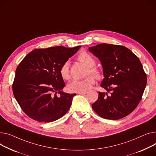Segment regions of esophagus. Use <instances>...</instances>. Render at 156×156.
<instances>
[{
	"mask_svg": "<svg viewBox=\"0 0 156 156\" xmlns=\"http://www.w3.org/2000/svg\"><path fill=\"white\" fill-rule=\"evenodd\" d=\"M87 93V91H81V92H78V94L79 95H85Z\"/></svg>",
	"mask_w": 156,
	"mask_h": 156,
	"instance_id": "obj_1",
	"label": "esophagus"
}]
</instances>
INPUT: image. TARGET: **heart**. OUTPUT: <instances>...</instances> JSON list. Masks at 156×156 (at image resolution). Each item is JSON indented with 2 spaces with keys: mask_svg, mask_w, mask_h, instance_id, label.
<instances>
[{
  "mask_svg": "<svg viewBox=\"0 0 156 156\" xmlns=\"http://www.w3.org/2000/svg\"><path fill=\"white\" fill-rule=\"evenodd\" d=\"M78 60L81 63L88 68L87 71V75L89 74L94 76L96 78L99 79L101 77L100 71L96 67L95 60L90 54L87 52L83 51L78 56ZM59 73L61 78L65 80H69L70 78L69 72V63L66 61L60 68ZM93 76H88L85 79L82 80H73L68 85L67 88L69 92H81L86 91L90 89L95 84V79Z\"/></svg>",
  "mask_w": 156,
  "mask_h": 156,
  "instance_id": "heart-1",
  "label": "heart"
}]
</instances>
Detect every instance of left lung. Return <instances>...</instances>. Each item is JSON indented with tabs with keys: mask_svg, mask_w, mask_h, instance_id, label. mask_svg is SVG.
Instances as JSON below:
<instances>
[{
	"mask_svg": "<svg viewBox=\"0 0 156 156\" xmlns=\"http://www.w3.org/2000/svg\"><path fill=\"white\" fill-rule=\"evenodd\" d=\"M88 50L101 62L104 78L100 86L107 90L98 93V100L91 105L93 109L103 119L126 117L137 107L147 83L139 58L119 45L103 43Z\"/></svg>",
	"mask_w": 156,
	"mask_h": 156,
	"instance_id": "obj_1",
	"label": "left lung"
}]
</instances>
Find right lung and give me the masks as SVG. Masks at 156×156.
Listing matches in <instances>:
<instances>
[{
	"instance_id": "1",
	"label": "right lung",
	"mask_w": 156,
	"mask_h": 156,
	"mask_svg": "<svg viewBox=\"0 0 156 156\" xmlns=\"http://www.w3.org/2000/svg\"><path fill=\"white\" fill-rule=\"evenodd\" d=\"M81 46L36 49L18 65L12 90L20 108L27 116L40 122H51L69 109L76 93H65L59 70Z\"/></svg>"
}]
</instances>
